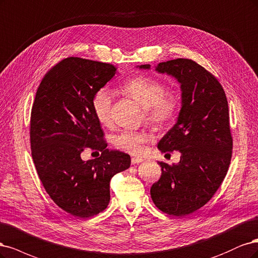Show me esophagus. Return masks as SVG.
Segmentation results:
<instances>
[{
  "instance_id": "obj_1",
  "label": "esophagus",
  "mask_w": 258,
  "mask_h": 258,
  "mask_svg": "<svg viewBox=\"0 0 258 258\" xmlns=\"http://www.w3.org/2000/svg\"><path fill=\"white\" fill-rule=\"evenodd\" d=\"M143 161H144V160L140 159V157H132V164H133V165L139 164V163H141Z\"/></svg>"
}]
</instances>
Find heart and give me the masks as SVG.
<instances>
[{"instance_id":"heart-1","label":"heart","mask_w":258,"mask_h":258,"mask_svg":"<svg viewBox=\"0 0 258 258\" xmlns=\"http://www.w3.org/2000/svg\"><path fill=\"white\" fill-rule=\"evenodd\" d=\"M123 91L144 108L147 121L156 126L167 125L178 113V96L166 92V87L159 80L147 77L132 78L124 84ZM113 101L114 95L109 88L99 89L92 99L94 115L102 125L111 123ZM149 140L150 136L145 132L122 131L113 137V145L124 152L140 154Z\"/></svg>"}]
</instances>
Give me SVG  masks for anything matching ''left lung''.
<instances>
[{
	"mask_svg": "<svg viewBox=\"0 0 258 258\" xmlns=\"http://www.w3.org/2000/svg\"><path fill=\"white\" fill-rule=\"evenodd\" d=\"M137 68L150 70L151 65ZM155 71L173 77L181 89L177 122L157 148L181 156L178 164L159 163L162 176L150 194L161 211L181 218L209 202L226 176L232 150L228 104L218 79L192 60L162 62Z\"/></svg>",
	"mask_w": 258,
	"mask_h": 258,
	"instance_id": "1",
	"label": "left lung"
}]
</instances>
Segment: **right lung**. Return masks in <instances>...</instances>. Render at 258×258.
Segmentation results:
<instances>
[{
  "instance_id": "obj_1",
  "label": "right lung",
  "mask_w": 258,
  "mask_h": 258,
  "mask_svg": "<svg viewBox=\"0 0 258 258\" xmlns=\"http://www.w3.org/2000/svg\"><path fill=\"white\" fill-rule=\"evenodd\" d=\"M113 65L71 56L49 71L31 112V150L46 192L61 209L86 219L106 209L109 182L127 169L131 156L109 150L95 118L92 99L115 74ZM86 147L102 152L84 161Z\"/></svg>"
}]
</instances>
